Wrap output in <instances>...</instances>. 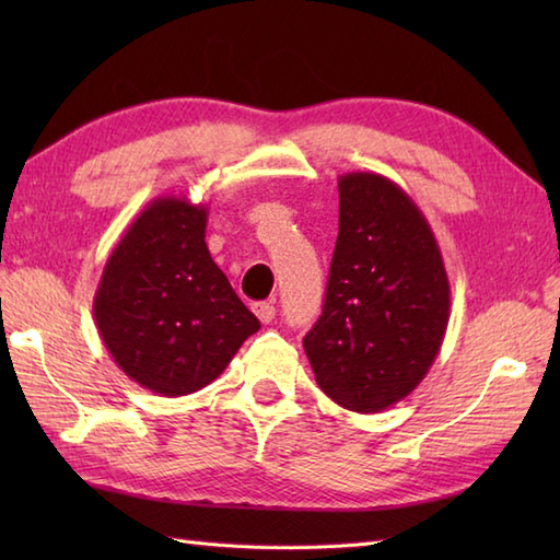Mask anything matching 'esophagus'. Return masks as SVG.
<instances>
[{
    "label": "esophagus",
    "instance_id": "obj_1",
    "mask_svg": "<svg viewBox=\"0 0 560 560\" xmlns=\"http://www.w3.org/2000/svg\"><path fill=\"white\" fill-rule=\"evenodd\" d=\"M253 313L257 315V319L261 325H269L271 319H273V315H277V307H273L271 303H255L253 305Z\"/></svg>",
    "mask_w": 560,
    "mask_h": 560
}]
</instances>
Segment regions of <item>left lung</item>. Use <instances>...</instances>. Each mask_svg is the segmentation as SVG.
Instances as JSON below:
<instances>
[{"label":"left lung","instance_id":"left-lung-1","mask_svg":"<svg viewBox=\"0 0 560 560\" xmlns=\"http://www.w3.org/2000/svg\"><path fill=\"white\" fill-rule=\"evenodd\" d=\"M450 323V281L431 223L377 173L339 175V235L323 315L303 339L319 389L377 413L431 371Z\"/></svg>","mask_w":560,"mask_h":560}]
</instances>
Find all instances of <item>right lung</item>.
Returning a JSON list of instances; mask_svg holds the SVG:
<instances>
[{
    "label": "right lung",
    "mask_w": 560,
    "mask_h": 560,
    "mask_svg": "<svg viewBox=\"0 0 560 560\" xmlns=\"http://www.w3.org/2000/svg\"><path fill=\"white\" fill-rule=\"evenodd\" d=\"M209 207L163 195L141 209L105 261L93 319L117 368L161 397L213 383L259 319L205 243Z\"/></svg>",
    "instance_id": "right-lung-1"
}]
</instances>
